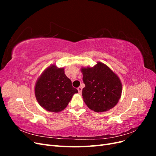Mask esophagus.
<instances>
[{"mask_svg": "<svg viewBox=\"0 0 156 156\" xmlns=\"http://www.w3.org/2000/svg\"><path fill=\"white\" fill-rule=\"evenodd\" d=\"M77 90H78V91H79V93L81 94V92H82V88H81V87H79L77 88Z\"/></svg>", "mask_w": 156, "mask_h": 156, "instance_id": "1", "label": "esophagus"}]
</instances>
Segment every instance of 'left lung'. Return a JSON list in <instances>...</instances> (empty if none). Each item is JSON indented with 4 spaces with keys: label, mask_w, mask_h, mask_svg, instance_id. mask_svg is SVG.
I'll use <instances>...</instances> for the list:
<instances>
[{
    "label": "left lung",
    "mask_w": 156,
    "mask_h": 156,
    "mask_svg": "<svg viewBox=\"0 0 156 156\" xmlns=\"http://www.w3.org/2000/svg\"><path fill=\"white\" fill-rule=\"evenodd\" d=\"M81 72L85 84L82 96L88 107L98 112L114 107L120 100L122 89L119 77L101 62L93 68H82Z\"/></svg>",
    "instance_id": "8db88e82"
}]
</instances>
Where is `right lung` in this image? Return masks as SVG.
<instances>
[{"instance_id": "add662e5", "label": "right lung", "mask_w": 156, "mask_h": 156, "mask_svg": "<svg viewBox=\"0 0 156 156\" xmlns=\"http://www.w3.org/2000/svg\"><path fill=\"white\" fill-rule=\"evenodd\" d=\"M64 68L51 66L41 74L35 87V96L39 104L50 112H58L66 107L78 90L64 74Z\"/></svg>"}]
</instances>
